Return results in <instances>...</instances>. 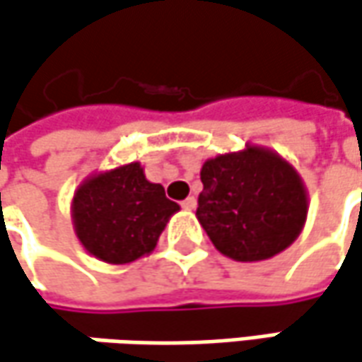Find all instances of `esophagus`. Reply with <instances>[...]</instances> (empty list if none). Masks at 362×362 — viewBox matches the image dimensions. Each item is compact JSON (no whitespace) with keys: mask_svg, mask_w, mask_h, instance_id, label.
<instances>
[{"mask_svg":"<svg viewBox=\"0 0 362 362\" xmlns=\"http://www.w3.org/2000/svg\"><path fill=\"white\" fill-rule=\"evenodd\" d=\"M194 206H197V199L194 197H188V199L182 201V209H186V211H192Z\"/></svg>","mask_w":362,"mask_h":362,"instance_id":"34e87169","label":"esophagus"}]
</instances>
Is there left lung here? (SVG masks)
Returning a JSON list of instances; mask_svg holds the SVG:
<instances>
[{
    "label": "left lung",
    "instance_id": "1",
    "mask_svg": "<svg viewBox=\"0 0 362 362\" xmlns=\"http://www.w3.org/2000/svg\"><path fill=\"white\" fill-rule=\"evenodd\" d=\"M197 217L213 245L233 260L272 258L297 240L308 217L299 174L260 147L204 161Z\"/></svg>",
    "mask_w": 362,
    "mask_h": 362
}]
</instances>
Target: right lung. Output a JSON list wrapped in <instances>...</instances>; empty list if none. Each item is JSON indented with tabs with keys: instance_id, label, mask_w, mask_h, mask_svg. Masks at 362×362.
Instances as JSON below:
<instances>
[{
	"instance_id": "add662e5",
	"label": "right lung",
	"mask_w": 362,
	"mask_h": 362,
	"mask_svg": "<svg viewBox=\"0 0 362 362\" xmlns=\"http://www.w3.org/2000/svg\"><path fill=\"white\" fill-rule=\"evenodd\" d=\"M180 206L161 184L135 163L86 180L74 197L75 233L83 247L108 264H127L149 254Z\"/></svg>"
}]
</instances>
